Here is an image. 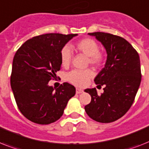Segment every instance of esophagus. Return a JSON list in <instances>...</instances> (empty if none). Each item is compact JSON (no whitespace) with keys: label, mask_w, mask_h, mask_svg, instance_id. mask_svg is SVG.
Segmentation results:
<instances>
[{"label":"esophagus","mask_w":149,"mask_h":149,"mask_svg":"<svg viewBox=\"0 0 149 149\" xmlns=\"http://www.w3.org/2000/svg\"><path fill=\"white\" fill-rule=\"evenodd\" d=\"M83 92V89H79V88H77V89H76V93H77V94H80L82 93Z\"/></svg>","instance_id":"obj_1"}]
</instances>
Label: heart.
<instances>
[{"label":"heart","mask_w":149,"mask_h":149,"mask_svg":"<svg viewBox=\"0 0 149 149\" xmlns=\"http://www.w3.org/2000/svg\"><path fill=\"white\" fill-rule=\"evenodd\" d=\"M77 51L84 54L88 57V63L95 67H99L102 64L103 54L99 50L100 47L96 41L91 38H85L77 42L75 45ZM72 60V54L69 47H64L60 51V61L64 67L68 66ZM93 77V72L91 70H72L69 72L66 79L70 83L77 86H84L89 79Z\"/></svg>","instance_id":"heart-1"}]
</instances>
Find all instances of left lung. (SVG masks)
<instances>
[{
  "mask_svg": "<svg viewBox=\"0 0 149 149\" xmlns=\"http://www.w3.org/2000/svg\"><path fill=\"white\" fill-rule=\"evenodd\" d=\"M88 34L102 43L107 60L94 79L97 88L104 86L103 93L98 95L95 88L85 89L91 95L86 112L96 122L112 123L123 117L135 100L141 79L139 56L123 37L103 32Z\"/></svg>",
  "mask_w": 149,
  "mask_h": 149,
  "instance_id": "left-lung-1",
  "label": "left lung"
}]
</instances>
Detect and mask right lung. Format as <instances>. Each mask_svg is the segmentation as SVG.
Wrapping results in <instances>:
<instances>
[{
  "mask_svg": "<svg viewBox=\"0 0 149 149\" xmlns=\"http://www.w3.org/2000/svg\"><path fill=\"white\" fill-rule=\"evenodd\" d=\"M77 34L46 33L26 40L14 55L10 86L20 112L33 123L47 125L63 114L76 89L68 83L48 85L61 68L60 51Z\"/></svg>",
  "mask_w": 149,
  "mask_h": 149,
  "instance_id": "right-lung-1",
  "label": "right lung"
}]
</instances>
